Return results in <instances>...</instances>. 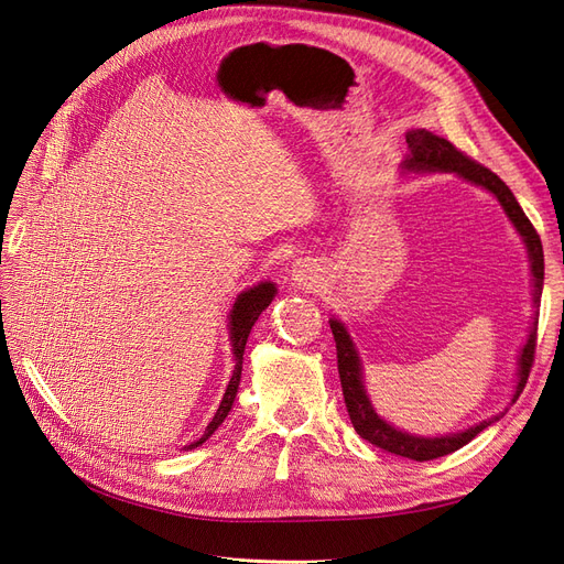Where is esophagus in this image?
I'll return each instance as SVG.
<instances>
[{"label": "esophagus", "instance_id": "1", "mask_svg": "<svg viewBox=\"0 0 564 564\" xmlns=\"http://www.w3.org/2000/svg\"><path fill=\"white\" fill-rule=\"evenodd\" d=\"M292 280L303 289H311L317 282V268L308 261H296V265L292 268Z\"/></svg>", "mask_w": 564, "mask_h": 564}]
</instances>
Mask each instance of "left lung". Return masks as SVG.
<instances>
[{
    "label": "left lung",
    "mask_w": 564,
    "mask_h": 564,
    "mask_svg": "<svg viewBox=\"0 0 564 564\" xmlns=\"http://www.w3.org/2000/svg\"><path fill=\"white\" fill-rule=\"evenodd\" d=\"M406 145H409V155L404 160L406 172H449L460 178H466L475 185L485 187L494 197L501 202V207L506 216L510 218V224L516 226L520 232L522 242L529 253V263H532V282H534V305L541 301V289H543V247H541V237L536 235L534 226L529 224V218L524 216L522 207L518 204L516 195L508 191V185L489 172L487 166L480 162L470 160L464 155L458 148H454L447 139H440V135L425 131V129H412L406 133ZM329 327L336 340V357H338V377H340V388H344V400L348 416L355 425V431L360 437H365L371 445H377L390 454H398L412 460H431L437 456H447L477 435L482 433L487 425L494 421H499V416H494L489 421H482L473 425V429L464 433H454V435H442V437H421L398 431L395 425H390L383 421L377 412H373L371 400L367 395V388L362 381V362L360 355H357V348L352 344V338L348 329L344 327V322L332 317ZM534 350H536V317H534V327L529 329V338L520 352V369H518V386H516V395L513 402L520 398V392L529 379V371H532L534 365Z\"/></svg>",
    "instance_id": "obj_1"
}]
</instances>
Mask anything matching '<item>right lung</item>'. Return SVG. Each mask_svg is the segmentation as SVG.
<instances>
[{"mask_svg": "<svg viewBox=\"0 0 564 564\" xmlns=\"http://www.w3.org/2000/svg\"><path fill=\"white\" fill-rule=\"evenodd\" d=\"M278 289L272 282H261L256 284L251 289H247V292H242L240 296H237V301L232 303V311H230V340H232V355H235V369H232V379L226 388V395L224 400H220V406L216 409V414L212 419V423L207 425V431H204V435L193 442V445H187V449H195L199 447L202 442H207L214 431L218 429L220 423L226 421L228 412L232 409V402H235V395H237V388H240V377H242V360H245V346H247V338H249V332L253 327V322L259 319V315L268 308L270 301L275 299Z\"/></svg>", "mask_w": 564, "mask_h": 564, "instance_id": "right-lung-1", "label": "right lung"}]
</instances>
